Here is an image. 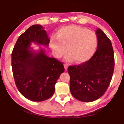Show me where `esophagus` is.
Returning a JSON list of instances; mask_svg holds the SVG:
<instances>
[{"mask_svg":"<svg viewBox=\"0 0 124 124\" xmlns=\"http://www.w3.org/2000/svg\"><path fill=\"white\" fill-rule=\"evenodd\" d=\"M64 68H65V70H66L67 69H68V64H66V63L64 64Z\"/></svg>","mask_w":124,"mask_h":124,"instance_id":"obj_1","label":"esophagus"}]
</instances>
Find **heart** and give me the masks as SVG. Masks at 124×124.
<instances>
[{
    "mask_svg": "<svg viewBox=\"0 0 124 124\" xmlns=\"http://www.w3.org/2000/svg\"><path fill=\"white\" fill-rule=\"evenodd\" d=\"M57 39L52 38L50 47L55 58H61L68 51L66 60L75 59L83 63L93 56L97 46V37L93 31L76 25L62 27L57 32Z\"/></svg>",
    "mask_w": 124,
    "mask_h": 124,
    "instance_id": "1",
    "label": "heart"
}]
</instances>
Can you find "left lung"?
<instances>
[{
	"label": "left lung",
	"instance_id": "8db88e82",
	"mask_svg": "<svg viewBox=\"0 0 124 124\" xmlns=\"http://www.w3.org/2000/svg\"><path fill=\"white\" fill-rule=\"evenodd\" d=\"M97 48L89 61L68 67L70 90L75 99L92 102L100 98L108 87L114 69V55L112 44L101 30L96 31Z\"/></svg>",
	"mask_w": 124,
	"mask_h": 124
}]
</instances>
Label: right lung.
<instances>
[{"label": "right lung", "instance_id": "obj_1", "mask_svg": "<svg viewBox=\"0 0 124 124\" xmlns=\"http://www.w3.org/2000/svg\"><path fill=\"white\" fill-rule=\"evenodd\" d=\"M48 34L39 24L31 25L18 38L12 54V66L17 88L32 101H42L53 96L55 85L65 70L63 63L49 58L44 48L35 51L32 43L48 47Z\"/></svg>", "mask_w": 124, "mask_h": 124}]
</instances>
